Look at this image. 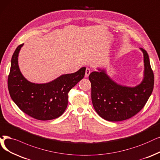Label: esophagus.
Returning a JSON list of instances; mask_svg holds the SVG:
<instances>
[{
    "label": "esophagus",
    "mask_w": 160,
    "mask_h": 160,
    "mask_svg": "<svg viewBox=\"0 0 160 160\" xmlns=\"http://www.w3.org/2000/svg\"><path fill=\"white\" fill-rule=\"evenodd\" d=\"M91 73V70H90V69H88V68H87L86 69V71H85V77L86 78H87V77H88V75H89V74Z\"/></svg>",
    "instance_id": "obj_1"
}]
</instances>
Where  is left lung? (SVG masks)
<instances>
[{
	"instance_id": "obj_1",
	"label": "left lung",
	"mask_w": 160,
	"mask_h": 160,
	"mask_svg": "<svg viewBox=\"0 0 160 160\" xmlns=\"http://www.w3.org/2000/svg\"><path fill=\"white\" fill-rule=\"evenodd\" d=\"M144 56V78L140 83L131 87L118 84L106 73L98 68L88 79L91 82V98L95 111L103 119L120 121L129 119L141 110L152 92L154 76L146 51Z\"/></svg>"
}]
</instances>
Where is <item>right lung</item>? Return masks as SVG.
Masks as SVG:
<instances>
[{
    "mask_svg": "<svg viewBox=\"0 0 160 160\" xmlns=\"http://www.w3.org/2000/svg\"><path fill=\"white\" fill-rule=\"evenodd\" d=\"M23 45L16 48L11 60L8 87L12 100L22 112L36 119L60 117L68 106L69 91L84 78L86 68L62 75L47 83L31 82L24 78L18 66V55Z\"/></svg>",
    "mask_w": 160,
    "mask_h": 160,
    "instance_id": "obj_1",
    "label": "right lung"
}]
</instances>
